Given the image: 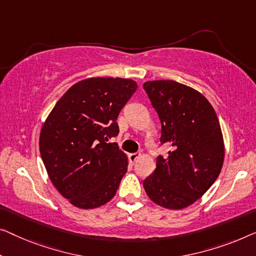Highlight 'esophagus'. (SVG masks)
<instances>
[{
	"instance_id": "1",
	"label": "esophagus",
	"mask_w": 256,
	"mask_h": 256,
	"mask_svg": "<svg viewBox=\"0 0 256 256\" xmlns=\"http://www.w3.org/2000/svg\"><path fill=\"white\" fill-rule=\"evenodd\" d=\"M141 156V154L140 152H131V154H128V160H130V162L131 163H134L136 160H138L139 158Z\"/></svg>"
}]
</instances>
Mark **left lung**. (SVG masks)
<instances>
[{
    "label": "left lung",
    "instance_id": "8db88e82",
    "mask_svg": "<svg viewBox=\"0 0 256 256\" xmlns=\"http://www.w3.org/2000/svg\"><path fill=\"white\" fill-rule=\"evenodd\" d=\"M162 124L161 144L174 147L156 160L144 180L147 196L168 209H182L215 182L224 162V141L212 106L200 92L174 80L144 84Z\"/></svg>",
    "mask_w": 256,
    "mask_h": 256
}]
</instances>
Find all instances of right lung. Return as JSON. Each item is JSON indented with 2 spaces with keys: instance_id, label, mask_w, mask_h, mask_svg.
Listing matches in <instances>:
<instances>
[{
  "instance_id": "add662e5",
  "label": "right lung",
  "mask_w": 256,
  "mask_h": 256,
  "mask_svg": "<svg viewBox=\"0 0 256 256\" xmlns=\"http://www.w3.org/2000/svg\"><path fill=\"white\" fill-rule=\"evenodd\" d=\"M136 82L123 78H87L57 101L40 132V154L52 184L76 207L93 209L115 196L128 171L116 142L117 117Z\"/></svg>"
}]
</instances>
